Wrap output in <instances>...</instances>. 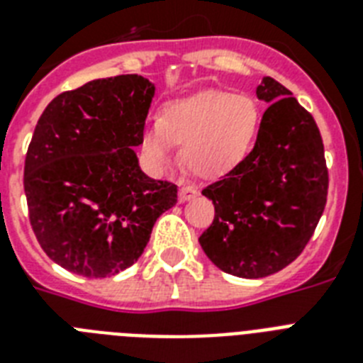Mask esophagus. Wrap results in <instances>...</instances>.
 <instances>
[{
    "label": "esophagus",
    "mask_w": 363,
    "mask_h": 363,
    "mask_svg": "<svg viewBox=\"0 0 363 363\" xmlns=\"http://www.w3.org/2000/svg\"><path fill=\"white\" fill-rule=\"evenodd\" d=\"M196 196H198V188L190 186V184H184V186H181V190H179V199H181L182 203H184V201H190V199H194Z\"/></svg>",
    "instance_id": "1"
}]
</instances>
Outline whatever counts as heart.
<instances>
[{"label": "heart", "mask_w": 363, "mask_h": 363, "mask_svg": "<svg viewBox=\"0 0 363 363\" xmlns=\"http://www.w3.org/2000/svg\"><path fill=\"white\" fill-rule=\"evenodd\" d=\"M258 125L259 109L252 98L205 90L167 101L158 122L143 128L141 152L154 169H165L175 156V143L192 173L218 175L247 156Z\"/></svg>", "instance_id": "1"}]
</instances>
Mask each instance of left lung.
Returning <instances> with one entry per match:
<instances>
[{
	"instance_id": "obj_1",
	"label": "left lung",
	"mask_w": 363,
	"mask_h": 363,
	"mask_svg": "<svg viewBox=\"0 0 363 363\" xmlns=\"http://www.w3.org/2000/svg\"><path fill=\"white\" fill-rule=\"evenodd\" d=\"M256 96L269 105L256 145L201 192L215 205V220L199 245L218 269L242 279H262L292 264L313 238L328 198L315 118L271 77L262 79Z\"/></svg>"
}]
</instances>
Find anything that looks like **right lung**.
<instances>
[{"label": "right lung", "mask_w": 363, "mask_h": 363, "mask_svg": "<svg viewBox=\"0 0 363 363\" xmlns=\"http://www.w3.org/2000/svg\"><path fill=\"white\" fill-rule=\"evenodd\" d=\"M154 84L141 75L96 79L56 96L26 154L30 222L64 269L104 279L139 259L154 222L177 203V186L139 167Z\"/></svg>", "instance_id": "right-lung-1"}]
</instances>
